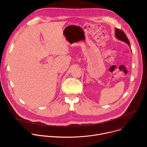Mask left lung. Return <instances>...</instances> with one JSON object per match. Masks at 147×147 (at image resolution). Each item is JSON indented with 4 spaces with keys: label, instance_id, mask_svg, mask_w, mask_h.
<instances>
[{
    "label": "left lung",
    "instance_id": "1",
    "mask_svg": "<svg viewBox=\"0 0 147 147\" xmlns=\"http://www.w3.org/2000/svg\"><path fill=\"white\" fill-rule=\"evenodd\" d=\"M115 36L117 39L122 40L123 42H124L125 43H126L130 47V42H129L127 36L125 35V34H124V32L123 31H121L118 28H116L115 29Z\"/></svg>",
    "mask_w": 147,
    "mask_h": 147
}]
</instances>
